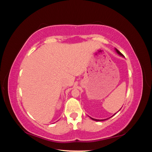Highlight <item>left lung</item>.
<instances>
[{
	"mask_svg": "<svg viewBox=\"0 0 152 152\" xmlns=\"http://www.w3.org/2000/svg\"><path fill=\"white\" fill-rule=\"evenodd\" d=\"M115 51L117 52V53L118 54H119V55H120V56H122V57H124V55L120 52V51H119V50H118V49H117L116 48H115ZM116 113H115L114 115H115ZM91 119H92V120H93V121H105V120H107V119H102V120H99V119H95V118H92V117H89ZM108 119V118H107Z\"/></svg>",
	"mask_w": 152,
	"mask_h": 152,
	"instance_id": "1",
	"label": "left lung"
}]
</instances>
